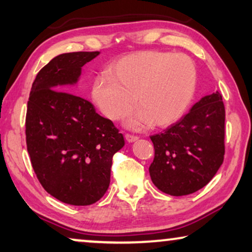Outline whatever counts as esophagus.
Segmentation results:
<instances>
[{
    "instance_id": "1",
    "label": "esophagus",
    "mask_w": 252,
    "mask_h": 252,
    "mask_svg": "<svg viewBox=\"0 0 252 252\" xmlns=\"http://www.w3.org/2000/svg\"><path fill=\"white\" fill-rule=\"evenodd\" d=\"M125 139H126L127 142L133 143V142H135V141L139 140V137H137V136H134V135H129V134H126V135H125Z\"/></svg>"
}]
</instances>
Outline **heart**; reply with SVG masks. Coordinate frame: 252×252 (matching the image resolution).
Here are the masks:
<instances>
[{
    "mask_svg": "<svg viewBox=\"0 0 252 252\" xmlns=\"http://www.w3.org/2000/svg\"><path fill=\"white\" fill-rule=\"evenodd\" d=\"M110 78L97 77L93 101L111 120L123 118L134 104L136 111L126 126L139 129L148 123L164 127L181 118L196 89V68L182 54L143 51L129 55L113 65Z\"/></svg>",
    "mask_w": 252,
    "mask_h": 252,
    "instance_id": "obj_1",
    "label": "heart"
}]
</instances>
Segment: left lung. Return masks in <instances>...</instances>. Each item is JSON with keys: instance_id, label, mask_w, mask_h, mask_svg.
Returning <instances> with one entry per match:
<instances>
[{"instance_id": "1", "label": "left lung", "mask_w": 252, "mask_h": 252, "mask_svg": "<svg viewBox=\"0 0 252 252\" xmlns=\"http://www.w3.org/2000/svg\"><path fill=\"white\" fill-rule=\"evenodd\" d=\"M151 181L165 194L184 196L211 181L225 155V106L219 92L202 97L163 133L150 136Z\"/></svg>"}]
</instances>
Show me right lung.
<instances>
[{
    "instance_id": "right-lung-1",
    "label": "right lung",
    "mask_w": 252,
    "mask_h": 252,
    "mask_svg": "<svg viewBox=\"0 0 252 252\" xmlns=\"http://www.w3.org/2000/svg\"><path fill=\"white\" fill-rule=\"evenodd\" d=\"M99 51L61 54L41 68L27 103L26 143L40 184L58 201L91 205L110 185L112 156L125 146L122 133L94 105L68 87Z\"/></svg>"
}]
</instances>
